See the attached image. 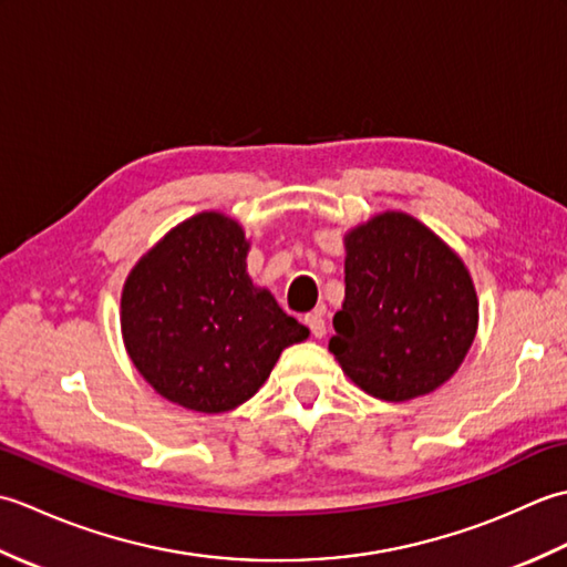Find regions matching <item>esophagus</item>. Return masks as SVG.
<instances>
[{"label":"esophagus","mask_w":567,"mask_h":567,"mask_svg":"<svg viewBox=\"0 0 567 567\" xmlns=\"http://www.w3.org/2000/svg\"><path fill=\"white\" fill-rule=\"evenodd\" d=\"M305 323L309 327V331H311V336H315V339H323V336H327V321H323L321 315H307Z\"/></svg>","instance_id":"esophagus-1"}]
</instances>
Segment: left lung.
I'll return each instance as SVG.
<instances>
[{"instance_id": "obj_1", "label": "left lung", "mask_w": 567, "mask_h": 567, "mask_svg": "<svg viewBox=\"0 0 567 567\" xmlns=\"http://www.w3.org/2000/svg\"><path fill=\"white\" fill-rule=\"evenodd\" d=\"M346 297L329 351L384 402L431 394L461 368L480 305L463 258L414 216L382 212L348 228Z\"/></svg>"}]
</instances>
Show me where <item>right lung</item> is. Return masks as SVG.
Masks as SVG:
<instances>
[{"mask_svg": "<svg viewBox=\"0 0 567 567\" xmlns=\"http://www.w3.org/2000/svg\"><path fill=\"white\" fill-rule=\"evenodd\" d=\"M250 240L221 212L171 228L131 268L122 339L131 363L167 402L224 414L256 394L287 346L309 329L246 270Z\"/></svg>", "mask_w": 567, "mask_h": 567, "instance_id": "obj_1", "label": "right lung"}]
</instances>
